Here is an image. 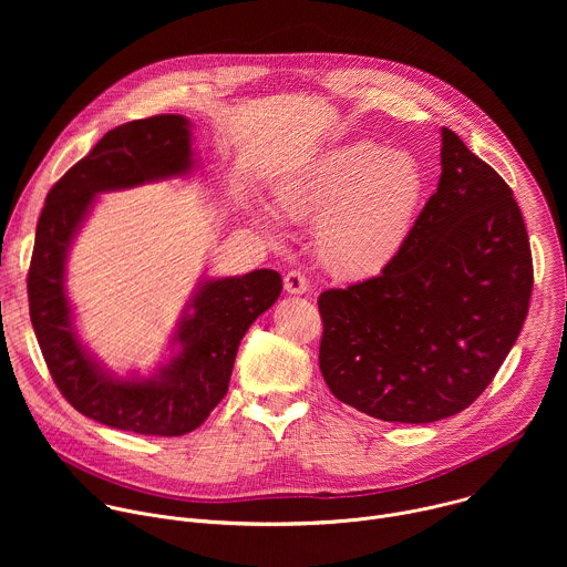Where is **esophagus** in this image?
<instances>
[{"label":"esophagus","instance_id":"esophagus-1","mask_svg":"<svg viewBox=\"0 0 567 567\" xmlns=\"http://www.w3.org/2000/svg\"><path fill=\"white\" fill-rule=\"evenodd\" d=\"M285 291L287 293H307L309 291V280L302 271H296L291 269L287 276H285Z\"/></svg>","mask_w":567,"mask_h":567}]
</instances>
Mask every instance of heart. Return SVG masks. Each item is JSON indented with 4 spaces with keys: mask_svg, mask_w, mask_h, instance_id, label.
<instances>
[{
    "mask_svg": "<svg viewBox=\"0 0 567 567\" xmlns=\"http://www.w3.org/2000/svg\"><path fill=\"white\" fill-rule=\"evenodd\" d=\"M426 179L417 161L377 143L334 147L282 184L280 215L315 221L316 256L330 274L363 280L381 274L406 247Z\"/></svg>",
    "mask_w": 567,
    "mask_h": 567,
    "instance_id": "b5f03b06",
    "label": "heart"
}]
</instances>
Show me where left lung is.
Returning a JSON list of instances; mask_svg holds the SVG:
<instances>
[{"mask_svg":"<svg viewBox=\"0 0 567 567\" xmlns=\"http://www.w3.org/2000/svg\"><path fill=\"white\" fill-rule=\"evenodd\" d=\"M442 175L401 254L318 298V363L348 406L401 424L451 417L484 392L529 309L534 267L507 182L442 127Z\"/></svg>","mask_w":567,"mask_h":567,"instance_id":"1","label":"left lung"}]
</instances>
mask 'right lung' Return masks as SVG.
<instances>
[{"label":"right lung","mask_w":567,"mask_h":567,"mask_svg":"<svg viewBox=\"0 0 567 567\" xmlns=\"http://www.w3.org/2000/svg\"><path fill=\"white\" fill-rule=\"evenodd\" d=\"M190 171L188 118L158 114L132 121L110 130L62 175L38 219L27 289L42 357L78 413L118 431L177 437L202 426L228 390L241 337L282 291V278L271 269L204 282L193 313L179 322V354L152 379H114L80 346L64 296V260L94 197Z\"/></svg>","instance_id":"add662e5"}]
</instances>
